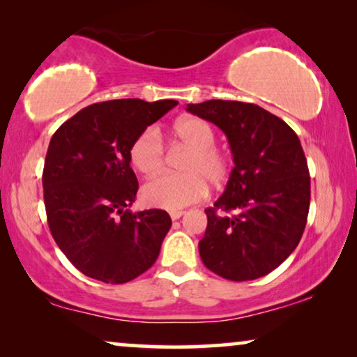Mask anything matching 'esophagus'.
Returning a JSON list of instances; mask_svg holds the SVG:
<instances>
[{
	"instance_id": "esophagus-1",
	"label": "esophagus",
	"mask_w": 357,
	"mask_h": 357,
	"mask_svg": "<svg viewBox=\"0 0 357 357\" xmlns=\"http://www.w3.org/2000/svg\"><path fill=\"white\" fill-rule=\"evenodd\" d=\"M183 214V211H170V219H172V221H177V219L182 218Z\"/></svg>"
}]
</instances>
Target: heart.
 <instances>
[{"label":"heart","mask_w":357,"mask_h":357,"mask_svg":"<svg viewBox=\"0 0 357 357\" xmlns=\"http://www.w3.org/2000/svg\"><path fill=\"white\" fill-rule=\"evenodd\" d=\"M170 135L192 151L183 160V172L162 174L141 188L144 203L153 208L177 211L206 197L208 182L222 185L231 172L229 155L214 146L213 126L198 116H183L175 121ZM130 162L139 174L151 177L164 165V146L154 130H146L130 146Z\"/></svg>","instance_id":"obj_1"}]
</instances>
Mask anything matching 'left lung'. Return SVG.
I'll return each mask as SVG.
<instances>
[{
  "mask_svg": "<svg viewBox=\"0 0 357 357\" xmlns=\"http://www.w3.org/2000/svg\"><path fill=\"white\" fill-rule=\"evenodd\" d=\"M187 110L224 131L234 155L226 190L204 209V266L231 281L271 273L301 242L310 175L301 141L286 121L255 104L206 100Z\"/></svg>",
  "mask_w": 357,
  "mask_h": 357,
  "instance_id": "left-lung-1",
  "label": "left lung"
}]
</instances>
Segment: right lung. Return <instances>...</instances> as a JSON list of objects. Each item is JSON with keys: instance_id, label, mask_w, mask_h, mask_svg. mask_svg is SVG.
Here are the masks:
<instances>
[{"instance_id": "right-lung-1", "label": "right lung", "mask_w": 357, "mask_h": 357, "mask_svg": "<svg viewBox=\"0 0 357 357\" xmlns=\"http://www.w3.org/2000/svg\"><path fill=\"white\" fill-rule=\"evenodd\" d=\"M177 104L99 102L77 112L52 136L42 175L48 227L86 276L123 284L158 260L172 221L162 209H128L138 192L130 146Z\"/></svg>"}]
</instances>
